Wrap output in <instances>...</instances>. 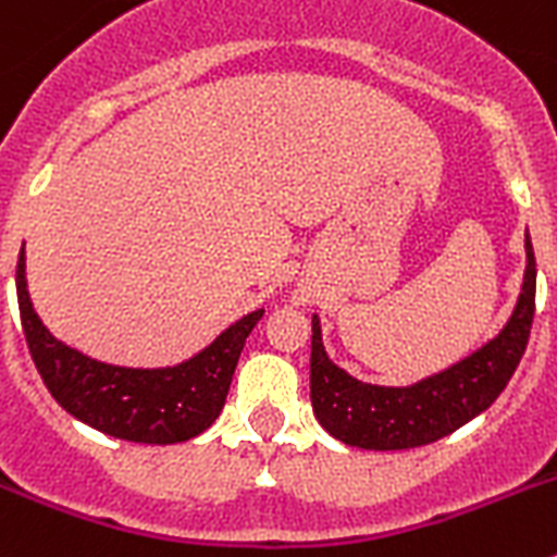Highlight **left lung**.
Listing matches in <instances>:
<instances>
[{
	"label": "left lung",
	"instance_id": "8db88e82",
	"mask_svg": "<svg viewBox=\"0 0 557 557\" xmlns=\"http://www.w3.org/2000/svg\"><path fill=\"white\" fill-rule=\"evenodd\" d=\"M524 284L505 329L471 357L410 387L368 385L334 366L323 348L321 321L312 314L309 396L323 430L357 449H416L451 435L488 410L513 376L533 326L535 256L530 234H524Z\"/></svg>",
	"mask_w": 557,
	"mask_h": 557
}]
</instances>
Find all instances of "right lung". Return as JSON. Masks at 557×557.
<instances>
[{"mask_svg": "<svg viewBox=\"0 0 557 557\" xmlns=\"http://www.w3.org/2000/svg\"><path fill=\"white\" fill-rule=\"evenodd\" d=\"M24 245L16 264L22 329L44 385L83 424L133 444H181L214 424L228 396L250 329L264 309L231 323L211 346L172 368H122L91 359L52 337L33 309L24 275Z\"/></svg>", "mask_w": 557, "mask_h": 557, "instance_id": "obj_1", "label": "right lung"}]
</instances>
